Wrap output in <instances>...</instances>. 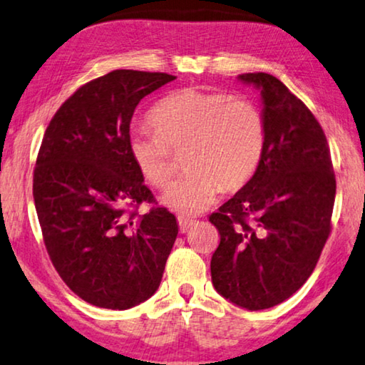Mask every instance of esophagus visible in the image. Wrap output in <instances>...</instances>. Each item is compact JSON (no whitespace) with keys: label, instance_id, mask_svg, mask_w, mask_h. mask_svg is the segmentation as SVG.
Here are the masks:
<instances>
[{"label":"esophagus","instance_id":"1","mask_svg":"<svg viewBox=\"0 0 365 365\" xmlns=\"http://www.w3.org/2000/svg\"><path fill=\"white\" fill-rule=\"evenodd\" d=\"M178 222H179V231L181 232H187L190 230V226L194 225V220L184 218V217H179Z\"/></svg>","mask_w":365,"mask_h":365}]
</instances>
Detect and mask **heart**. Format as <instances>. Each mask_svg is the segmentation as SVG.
Here are the masks:
<instances>
[{
    "label": "heart",
    "instance_id": "obj_1",
    "mask_svg": "<svg viewBox=\"0 0 365 365\" xmlns=\"http://www.w3.org/2000/svg\"><path fill=\"white\" fill-rule=\"evenodd\" d=\"M148 123L155 133H130V158L145 181L163 187L173 173L170 150L187 148L189 171L161 194V204L186 217L207 210L222 187L247 184L264 155L265 121L259 106L225 92L195 87L171 92L148 113Z\"/></svg>",
    "mask_w": 365,
    "mask_h": 365
}]
</instances>
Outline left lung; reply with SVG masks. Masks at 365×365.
<instances>
[{
  "label": "left lung",
  "instance_id": "8db88e82",
  "mask_svg": "<svg viewBox=\"0 0 365 365\" xmlns=\"http://www.w3.org/2000/svg\"><path fill=\"white\" fill-rule=\"evenodd\" d=\"M260 91L265 147L247 184L210 215L220 232L212 283L247 310L288 299L312 274L331 230L336 181L324 129L274 76L241 74Z\"/></svg>",
  "mask_w": 365,
  "mask_h": 365
}]
</instances>
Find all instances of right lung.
I'll list each match as a JSON object with an SVG mask.
<instances>
[{"label":"right lung","mask_w":365,"mask_h":365,"mask_svg":"<svg viewBox=\"0 0 365 365\" xmlns=\"http://www.w3.org/2000/svg\"><path fill=\"white\" fill-rule=\"evenodd\" d=\"M116 69L82 86L48 124L34 171V200L48 255L63 282L88 304L126 310L158 289L178 236L165 207L129 155L139 101L175 81Z\"/></svg>","instance_id":"right-lung-1"}]
</instances>
